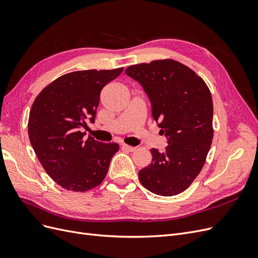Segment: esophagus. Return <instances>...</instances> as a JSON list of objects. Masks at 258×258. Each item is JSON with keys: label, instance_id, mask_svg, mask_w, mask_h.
Returning a JSON list of instances; mask_svg holds the SVG:
<instances>
[{"label": "esophagus", "instance_id": "34e87169", "mask_svg": "<svg viewBox=\"0 0 258 258\" xmlns=\"http://www.w3.org/2000/svg\"><path fill=\"white\" fill-rule=\"evenodd\" d=\"M121 148H122V150H124V151H127V152H134V151H136V147L127 145V144H121Z\"/></svg>", "mask_w": 258, "mask_h": 258}]
</instances>
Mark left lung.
<instances>
[{"label":"left lung","mask_w":258,"mask_h":258,"mask_svg":"<svg viewBox=\"0 0 258 258\" xmlns=\"http://www.w3.org/2000/svg\"><path fill=\"white\" fill-rule=\"evenodd\" d=\"M152 104V116L165 134L163 152L152 148V162L139 171L141 184L160 196L189 187L204 167L213 139V102L205 81L175 60H155L126 69Z\"/></svg>","instance_id":"1"}]
</instances>
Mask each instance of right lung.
I'll list each match as a JSON object with an SVG mask.
<instances>
[{
	"instance_id": "1",
	"label": "right lung",
	"mask_w": 258,
	"mask_h": 258,
	"mask_svg": "<svg viewBox=\"0 0 258 258\" xmlns=\"http://www.w3.org/2000/svg\"><path fill=\"white\" fill-rule=\"evenodd\" d=\"M122 70L64 74L34 100L28 122L31 145L46 173L64 189L86 191L100 185L119 150L117 143L85 139L82 128L95 121L101 90Z\"/></svg>"
}]
</instances>
